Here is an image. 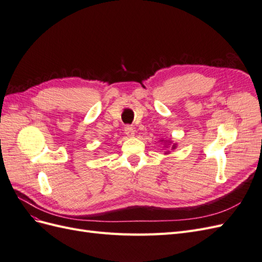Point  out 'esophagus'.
Segmentation results:
<instances>
[{"label": "esophagus", "instance_id": "34e87169", "mask_svg": "<svg viewBox=\"0 0 262 262\" xmlns=\"http://www.w3.org/2000/svg\"><path fill=\"white\" fill-rule=\"evenodd\" d=\"M124 133L128 137H133L134 136V129L132 128L131 125H125L124 126Z\"/></svg>", "mask_w": 262, "mask_h": 262}]
</instances>
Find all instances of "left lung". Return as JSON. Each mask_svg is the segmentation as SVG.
I'll list each match as a JSON object with an SVG mask.
<instances>
[{
  "label": "left lung",
  "instance_id": "obj_1",
  "mask_svg": "<svg viewBox=\"0 0 262 262\" xmlns=\"http://www.w3.org/2000/svg\"><path fill=\"white\" fill-rule=\"evenodd\" d=\"M172 148H175V145H172Z\"/></svg>",
  "mask_w": 262,
  "mask_h": 262
}]
</instances>
